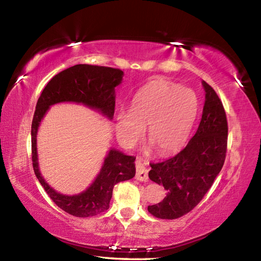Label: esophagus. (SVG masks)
<instances>
[{"label": "esophagus", "instance_id": "1", "mask_svg": "<svg viewBox=\"0 0 261 261\" xmlns=\"http://www.w3.org/2000/svg\"><path fill=\"white\" fill-rule=\"evenodd\" d=\"M136 178L138 181L142 182L148 181V170L140 158L136 161Z\"/></svg>", "mask_w": 261, "mask_h": 261}]
</instances>
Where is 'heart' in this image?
Returning <instances> with one entry per match:
<instances>
[{
	"label": "heart",
	"instance_id": "obj_1",
	"mask_svg": "<svg viewBox=\"0 0 261 261\" xmlns=\"http://www.w3.org/2000/svg\"><path fill=\"white\" fill-rule=\"evenodd\" d=\"M197 112L198 99L192 90L170 81L154 80L136 94L129 112L117 113V134L132 144L147 125L148 140L158 152L168 154L185 144Z\"/></svg>",
	"mask_w": 261,
	"mask_h": 261
}]
</instances>
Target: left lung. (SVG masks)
Instances as JSON below:
<instances>
[{
    "instance_id": "8db88e82",
    "label": "left lung",
    "mask_w": 261,
    "mask_h": 261,
    "mask_svg": "<svg viewBox=\"0 0 261 261\" xmlns=\"http://www.w3.org/2000/svg\"><path fill=\"white\" fill-rule=\"evenodd\" d=\"M201 121L188 145L168 160L150 163L149 178L167 191L163 201L148 206L161 219H175L191 212L221 172L227 150V119L222 100L206 81Z\"/></svg>"
}]
</instances>
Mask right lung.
Listing matches in <instances>:
<instances>
[{
  "label": "right lung",
  "mask_w": 261,
  "mask_h": 261,
  "mask_svg": "<svg viewBox=\"0 0 261 261\" xmlns=\"http://www.w3.org/2000/svg\"><path fill=\"white\" fill-rule=\"evenodd\" d=\"M123 71L109 66L76 64L61 71L48 81L38 98L32 123V160L36 176L54 203L75 217L96 216L110 208L116 183L130 180L136 174L135 156L112 149L106 156L99 174L87 190L75 196H64L53 190L40 175L37 162L36 136L48 107L61 101L83 103L100 111L112 119L115 110V90Z\"/></svg>",
  "instance_id": "right-lung-1"
}]
</instances>
